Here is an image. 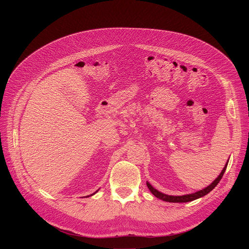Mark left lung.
Masks as SVG:
<instances>
[{
    "mask_svg": "<svg viewBox=\"0 0 249 249\" xmlns=\"http://www.w3.org/2000/svg\"><path fill=\"white\" fill-rule=\"evenodd\" d=\"M228 161H229V160H228ZM228 161H227V163L225 164L224 168L222 169L221 174L218 176V178L212 182L211 185H209L207 188H205V189H203V190H201V191L196 192V193H193V194L184 195V196H169V195H165V194H163V193L158 191L156 189H154V188L149 184L148 181L146 182V185H147L149 191L155 196V197L160 199V200H162V201L171 202V203H187V202H192V201H194V200H197V199H199V198L204 197L205 195L210 193V192L218 185V182L221 180L222 177H223V175H224V173H225V171H226V167H227Z\"/></svg>",
    "mask_w": 249,
    "mask_h": 249,
    "instance_id": "8db88e82",
    "label": "left lung"
}]
</instances>
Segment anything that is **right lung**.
I'll return each instance as SVG.
<instances>
[{
  "mask_svg": "<svg viewBox=\"0 0 249 249\" xmlns=\"http://www.w3.org/2000/svg\"><path fill=\"white\" fill-rule=\"evenodd\" d=\"M97 192H98V191H97ZM97 192H95V193H94V194H91V195H89V196H93V195H95V194H96V193H97ZM89 196H88V197H89Z\"/></svg>",
  "mask_w": 249,
  "mask_h": 249,
  "instance_id": "1",
  "label": "right lung"
}]
</instances>
